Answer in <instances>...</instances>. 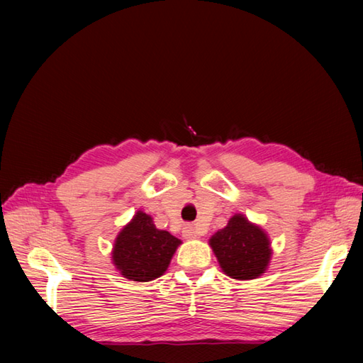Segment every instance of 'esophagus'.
<instances>
[{
    "label": "esophagus",
    "instance_id": "1",
    "mask_svg": "<svg viewBox=\"0 0 363 363\" xmlns=\"http://www.w3.org/2000/svg\"><path fill=\"white\" fill-rule=\"evenodd\" d=\"M182 235H184L185 238L191 240V238H196L198 235H199V232H198V229L193 224H185L184 229H182Z\"/></svg>",
    "mask_w": 363,
    "mask_h": 363
}]
</instances>
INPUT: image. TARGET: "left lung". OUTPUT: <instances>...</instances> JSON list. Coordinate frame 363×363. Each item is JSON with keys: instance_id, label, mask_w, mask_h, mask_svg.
Returning a JSON list of instances; mask_svg holds the SVG:
<instances>
[{"instance_id": "obj_1", "label": "left lung", "mask_w": 363, "mask_h": 363, "mask_svg": "<svg viewBox=\"0 0 363 363\" xmlns=\"http://www.w3.org/2000/svg\"><path fill=\"white\" fill-rule=\"evenodd\" d=\"M223 271L237 280H252L266 271L271 247L266 233L242 215L232 216L224 229L210 238Z\"/></svg>"}]
</instances>
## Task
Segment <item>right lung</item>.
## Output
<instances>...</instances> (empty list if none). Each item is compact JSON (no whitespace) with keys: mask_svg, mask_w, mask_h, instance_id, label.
<instances>
[{"mask_svg":"<svg viewBox=\"0 0 363 363\" xmlns=\"http://www.w3.org/2000/svg\"><path fill=\"white\" fill-rule=\"evenodd\" d=\"M179 244L172 233L156 229L150 215L138 212L117 237L113 261L125 278L150 281L167 271Z\"/></svg>","mask_w":363,"mask_h":363,"instance_id":"1","label":"right lung"}]
</instances>
